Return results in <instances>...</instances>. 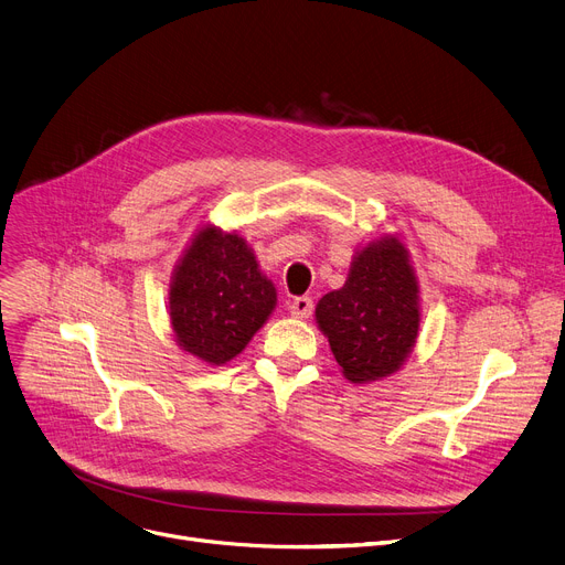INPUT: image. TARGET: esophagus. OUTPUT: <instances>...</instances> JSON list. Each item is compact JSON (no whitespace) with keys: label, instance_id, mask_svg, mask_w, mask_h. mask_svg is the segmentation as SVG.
<instances>
[{"label":"esophagus","instance_id":"34e87169","mask_svg":"<svg viewBox=\"0 0 565 565\" xmlns=\"http://www.w3.org/2000/svg\"><path fill=\"white\" fill-rule=\"evenodd\" d=\"M289 312L296 319H308L312 315V298H308V296L294 298V301L289 303Z\"/></svg>","mask_w":565,"mask_h":565}]
</instances>
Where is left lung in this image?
Segmentation results:
<instances>
[{"mask_svg":"<svg viewBox=\"0 0 565 565\" xmlns=\"http://www.w3.org/2000/svg\"><path fill=\"white\" fill-rule=\"evenodd\" d=\"M315 319L347 381L362 385L399 372L422 321L419 280L406 244L383 232L360 246L344 287L321 296Z\"/></svg>","mask_w":565,"mask_h":565,"instance_id":"1","label":"left lung"}]
</instances>
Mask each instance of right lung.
Instances as JSON below:
<instances>
[{"instance_id": "obj_1", "label": "right lung", "mask_w": 565, "mask_h": 565, "mask_svg": "<svg viewBox=\"0 0 565 565\" xmlns=\"http://www.w3.org/2000/svg\"><path fill=\"white\" fill-rule=\"evenodd\" d=\"M278 303L248 242L237 230L205 223L182 250L169 289L178 347L212 367L237 358Z\"/></svg>"}]
</instances>
